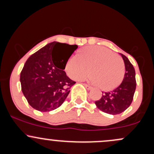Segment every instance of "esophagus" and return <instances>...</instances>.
<instances>
[{"label":"esophagus","mask_w":154,"mask_h":154,"mask_svg":"<svg viewBox=\"0 0 154 154\" xmlns=\"http://www.w3.org/2000/svg\"><path fill=\"white\" fill-rule=\"evenodd\" d=\"M83 85H84V86L86 88V89H87V90H91L92 88L91 86L88 85H87V84H83Z\"/></svg>","instance_id":"1"}]
</instances>
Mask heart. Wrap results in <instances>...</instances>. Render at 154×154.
I'll return each mask as SVG.
<instances>
[{
    "label": "heart",
    "mask_w": 154,
    "mask_h": 154,
    "mask_svg": "<svg viewBox=\"0 0 154 154\" xmlns=\"http://www.w3.org/2000/svg\"><path fill=\"white\" fill-rule=\"evenodd\" d=\"M90 71L91 82L99 84L104 91L117 87L122 80L125 66L122 60L112 51L102 46L93 45L83 48L78 55L68 59L65 71L70 78L81 79Z\"/></svg>",
    "instance_id": "1"
}]
</instances>
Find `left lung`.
<instances>
[{"mask_svg":"<svg viewBox=\"0 0 154 154\" xmlns=\"http://www.w3.org/2000/svg\"><path fill=\"white\" fill-rule=\"evenodd\" d=\"M120 55L125 66L123 81L113 91L102 92L101 98L95 102L98 109L112 115L121 114L130 106L136 88L135 69L125 55Z\"/></svg>","mask_w":154,"mask_h":154,"instance_id":"1","label":"left lung"}]
</instances>
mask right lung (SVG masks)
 Returning <instances> with one entry per match:
<instances>
[{
    "label": "right lung",
    "mask_w": 154,
    "mask_h": 154,
    "mask_svg": "<svg viewBox=\"0 0 154 154\" xmlns=\"http://www.w3.org/2000/svg\"><path fill=\"white\" fill-rule=\"evenodd\" d=\"M78 48L52 42L26 60L20 75L23 94L36 110L46 112L59 108L75 84L63 70L66 63Z\"/></svg>",
    "instance_id": "right-lung-1"
}]
</instances>
